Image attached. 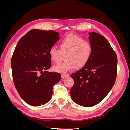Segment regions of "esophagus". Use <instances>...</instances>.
<instances>
[{
	"mask_svg": "<svg viewBox=\"0 0 130 130\" xmlns=\"http://www.w3.org/2000/svg\"><path fill=\"white\" fill-rule=\"evenodd\" d=\"M61 76L62 78H65L66 77H68L69 76V75L68 74H62L61 75Z\"/></svg>",
	"mask_w": 130,
	"mask_h": 130,
	"instance_id": "obj_1",
	"label": "esophagus"
}]
</instances>
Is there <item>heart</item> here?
I'll return each mask as SVG.
<instances>
[{"label": "heart", "mask_w": 130, "mask_h": 130, "mask_svg": "<svg viewBox=\"0 0 130 130\" xmlns=\"http://www.w3.org/2000/svg\"><path fill=\"white\" fill-rule=\"evenodd\" d=\"M59 46L60 49L52 46L49 50L50 57L55 63H60L66 55L67 61L53 67L54 71L59 73L71 71L75 67L82 68L89 61L92 53L91 44L74 34L66 36L61 40Z\"/></svg>", "instance_id": "1"}]
</instances>
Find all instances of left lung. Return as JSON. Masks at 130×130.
I'll list each match as a JSON object with an SVG mask.
<instances>
[{
  "label": "left lung",
  "instance_id": "8db88e82",
  "mask_svg": "<svg viewBox=\"0 0 130 130\" xmlns=\"http://www.w3.org/2000/svg\"><path fill=\"white\" fill-rule=\"evenodd\" d=\"M92 53L84 67L71 75L74 84L70 89L72 99L84 107H91L103 100L115 83L117 56L104 36L90 32Z\"/></svg>",
  "mask_w": 130,
  "mask_h": 130
}]
</instances>
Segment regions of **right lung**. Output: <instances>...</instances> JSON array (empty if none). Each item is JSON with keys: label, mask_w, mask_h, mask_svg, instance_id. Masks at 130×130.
<instances>
[{"label": "right lung", "mask_w": 130, "mask_h": 130, "mask_svg": "<svg viewBox=\"0 0 130 130\" xmlns=\"http://www.w3.org/2000/svg\"><path fill=\"white\" fill-rule=\"evenodd\" d=\"M59 39L58 33L53 30L34 29L15 46L11 59L13 82L19 95L31 106L48 103L54 85L61 79L60 73L43 71L52 66L49 50Z\"/></svg>", "instance_id": "obj_1"}]
</instances>
